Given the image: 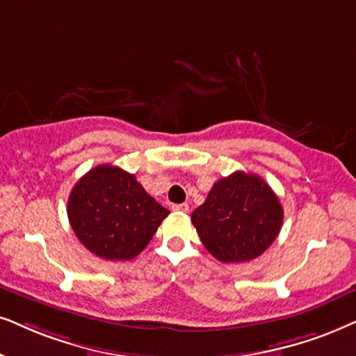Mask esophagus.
<instances>
[{
  "mask_svg": "<svg viewBox=\"0 0 356 356\" xmlns=\"http://www.w3.org/2000/svg\"><path fill=\"white\" fill-rule=\"evenodd\" d=\"M172 210L179 211V213H187L188 205L187 204H175V205H172Z\"/></svg>",
  "mask_w": 356,
  "mask_h": 356,
  "instance_id": "34e87169",
  "label": "esophagus"
}]
</instances>
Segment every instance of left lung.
Masks as SVG:
<instances>
[{"label":"left lung","instance_id":"1","mask_svg":"<svg viewBox=\"0 0 356 356\" xmlns=\"http://www.w3.org/2000/svg\"><path fill=\"white\" fill-rule=\"evenodd\" d=\"M282 218L273 188L243 170L215 182L192 213L204 246L222 263H245L263 254L279 235Z\"/></svg>","mask_w":356,"mask_h":356}]
</instances>
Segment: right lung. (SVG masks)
Listing matches in <instances>:
<instances>
[{"label":"right lung","instance_id":"add662e5","mask_svg":"<svg viewBox=\"0 0 356 356\" xmlns=\"http://www.w3.org/2000/svg\"><path fill=\"white\" fill-rule=\"evenodd\" d=\"M67 215L90 253L106 261H128L146 248L169 210L133 174L102 164L72 188Z\"/></svg>","mask_w":356,"mask_h":356}]
</instances>
